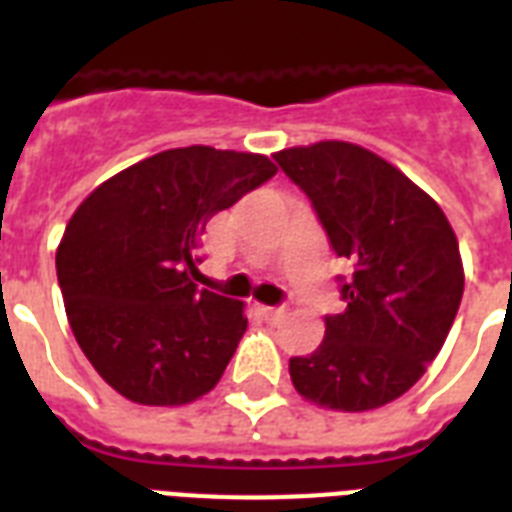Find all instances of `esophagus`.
<instances>
[{"instance_id": "1", "label": "esophagus", "mask_w": 512, "mask_h": 512, "mask_svg": "<svg viewBox=\"0 0 512 512\" xmlns=\"http://www.w3.org/2000/svg\"><path fill=\"white\" fill-rule=\"evenodd\" d=\"M260 311H263V316L268 324H279V321L287 319V308H268V305H263Z\"/></svg>"}]
</instances>
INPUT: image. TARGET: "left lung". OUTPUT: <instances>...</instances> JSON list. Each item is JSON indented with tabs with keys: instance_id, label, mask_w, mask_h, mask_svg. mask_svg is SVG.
Segmentation results:
<instances>
[{
	"instance_id": "obj_1",
	"label": "left lung",
	"mask_w": 512,
	"mask_h": 512,
	"mask_svg": "<svg viewBox=\"0 0 512 512\" xmlns=\"http://www.w3.org/2000/svg\"><path fill=\"white\" fill-rule=\"evenodd\" d=\"M273 159L353 265L348 308L324 319L311 356L289 358L292 385L321 409H380L420 380L452 329L465 289L457 236L436 199L369 148L319 140Z\"/></svg>"
}]
</instances>
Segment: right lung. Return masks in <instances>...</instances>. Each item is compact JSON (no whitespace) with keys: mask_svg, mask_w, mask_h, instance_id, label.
<instances>
[{"mask_svg":"<svg viewBox=\"0 0 512 512\" xmlns=\"http://www.w3.org/2000/svg\"><path fill=\"white\" fill-rule=\"evenodd\" d=\"M276 175L263 154L170 148L100 183L55 252L66 316L95 372L143 406L207 396L247 332L244 303L199 289L209 217Z\"/></svg>","mask_w":512,"mask_h":512,"instance_id":"right-lung-1","label":"right lung"}]
</instances>
